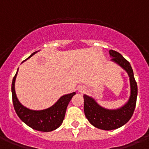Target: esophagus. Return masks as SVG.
Instances as JSON below:
<instances>
[{
	"label": "esophagus",
	"mask_w": 149,
	"mask_h": 149,
	"mask_svg": "<svg viewBox=\"0 0 149 149\" xmlns=\"http://www.w3.org/2000/svg\"><path fill=\"white\" fill-rule=\"evenodd\" d=\"M85 90H86L85 87H80L79 88V92H80V93H84Z\"/></svg>",
	"instance_id": "esophagus-1"
}]
</instances>
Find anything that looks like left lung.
Returning a JSON list of instances; mask_svg holds the SVG:
<instances>
[{
	"label": "left lung",
	"instance_id": "8db88e82",
	"mask_svg": "<svg viewBox=\"0 0 149 149\" xmlns=\"http://www.w3.org/2000/svg\"><path fill=\"white\" fill-rule=\"evenodd\" d=\"M111 61L120 65L127 72L130 80L131 93L127 102L116 109H108L102 107L92 98L84 95V111L86 118L90 123L98 129L112 130L126 124L132 116L136 106L137 96V85L134 77L131 65L120 54L110 50L109 51Z\"/></svg>",
	"mask_w": 149,
	"mask_h": 149
}]
</instances>
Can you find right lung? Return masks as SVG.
I'll return each mask as SVG.
<instances>
[{"instance_id": "right-lung-1", "label": "right lung", "mask_w": 149, "mask_h": 149, "mask_svg": "<svg viewBox=\"0 0 149 149\" xmlns=\"http://www.w3.org/2000/svg\"><path fill=\"white\" fill-rule=\"evenodd\" d=\"M37 52V51H36L32 54H31L29 58L32 56ZM17 72L18 69L16 74L14 76L12 84V101H13L14 108L17 116L29 127L37 131L48 132L59 128L65 118L68 104L76 93L73 92L72 93L63 95L53 106L48 109H42V110H32L28 109L20 104L19 100L17 98L16 93H15V83Z\"/></svg>"}]
</instances>
